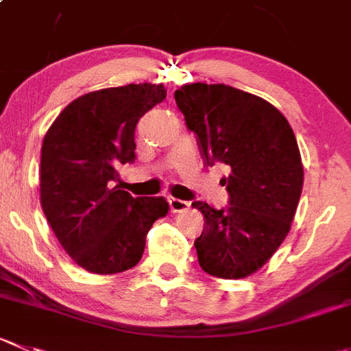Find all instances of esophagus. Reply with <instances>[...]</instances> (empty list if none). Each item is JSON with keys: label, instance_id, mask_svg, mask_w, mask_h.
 <instances>
[{"label": "esophagus", "instance_id": "34e87169", "mask_svg": "<svg viewBox=\"0 0 351 351\" xmlns=\"http://www.w3.org/2000/svg\"><path fill=\"white\" fill-rule=\"evenodd\" d=\"M169 205L173 213H178V212H184V210H188L189 206H191V202H186V199H179V198H169Z\"/></svg>", "mask_w": 351, "mask_h": 351}]
</instances>
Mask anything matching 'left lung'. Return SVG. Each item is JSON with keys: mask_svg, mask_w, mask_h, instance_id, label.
Instances as JSON below:
<instances>
[{"mask_svg": "<svg viewBox=\"0 0 351 351\" xmlns=\"http://www.w3.org/2000/svg\"><path fill=\"white\" fill-rule=\"evenodd\" d=\"M173 96L205 167H229L220 181L228 206L193 203L205 219L195 241L199 267L215 278H246L276 253L291 228L303 188L295 132L276 106L232 86L196 82Z\"/></svg>", "mask_w": 351, "mask_h": 351, "instance_id": "8db88e82", "label": "left lung"}]
</instances>
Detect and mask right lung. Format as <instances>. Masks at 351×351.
Returning <instances> with one entry per match:
<instances>
[{"mask_svg":"<svg viewBox=\"0 0 351 351\" xmlns=\"http://www.w3.org/2000/svg\"><path fill=\"white\" fill-rule=\"evenodd\" d=\"M162 84H128L73 99L41 148V205L60 245L93 274H117L141 260L153 222L167 215L163 196L113 186L117 167L136 160L139 119L165 99Z\"/></svg>","mask_w":351,"mask_h":351,"instance_id":"add662e5","label":"right lung"}]
</instances>
